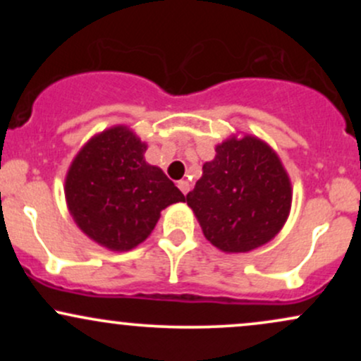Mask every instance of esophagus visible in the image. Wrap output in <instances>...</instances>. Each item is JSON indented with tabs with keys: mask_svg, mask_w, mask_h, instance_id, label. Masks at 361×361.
<instances>
[{
	"mask_svg": "<svg viewBox=\"0 0 361 361\" xmlns=\"http://www.w3.org/2000/svg\"><path fill=\"white\" fill-rule=\"evenodd\" d=\"M178 188L181 190V193L183 195H186L190 192V183L186 180H181V181H178Z\"/></svg>",
	"mask_w": 361,
	"mask_h": 361,
	"instance_id": "esophagus-1",
	"label": "esophagus"
}]
</instances>
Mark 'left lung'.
I'll use <instances>...</instances> for the list:
<instances>
[{"instance_id":"obj_1","label":"left lung","mask_w":361,"mask_h":361,"mask_svg":"<svg viewBox=\"0 0 361 361\" xmlns=\"http://www.w3.org/2000/svg\"><path fill=\"white\" fill-rule=\"evenodd\" d=\"M202 169L186 204L215 247L247 252L280 233L292 205V185L267 142L252 135L224 140Z\"/></svg>"}]
</instances>
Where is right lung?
Returning a JSON list of instances; mask_svg holds the SVG:
<instances>
[{"label":"right lung","mask_w":361,"mask_h":361,"mask_svg":"<svg viewBox=\"0 0 361 361\" xmlns=\"http://www.w3.org/2000/svg\"><path fill=\"white\" fill-rule=\"evenodd\" d=\"M142 142L126 126L91 137L66 176V202L78 227L111 251L146 241L161 210L185 195L157 166L144 159Z\"/></svg>","instance_id":"obj_1"}]
</instances>
